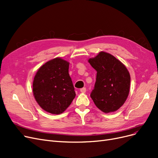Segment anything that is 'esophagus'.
I'll list each match as a JSON object with an SVG mask.
<instances>
[{
  "label": "esophagus",
  "mask_w": 158,
  "mask_h": 158,
  "mask_svg": "<svg viewBox=\"0 0 158 158\" xmlns=\"http://www.w3.org/2000/svg\"><path fill=\"white\" fill-rule=\"evenodd\" d=\"M80 91H81V92H82V93H85V92H86V89L85 87H84V88L81 89Z\"/></svg>",
  "instance_id": "esophagus-1"
}]
</instances>
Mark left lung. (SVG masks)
I'll return each instance as SVG.
<instances>
[{
	"mask_svg": "<svg viewBox=\"0 0 158 158\" xmlns=\"http://www.w3.org/2000/svg\"><path fill=\"white\" fill-rule=\"evenodd\" d=\"M88 61L97 72L94 89L90 94L93 102L105 113L116 111L123 106L129 95V72L124 64L104 51Z\"/></svg>",
	"mask_w": 158,
	"mask_h": 158,
	"instance_id": "left-lung-1",
	"label": "left lung"
}]
</instances>
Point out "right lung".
Segmentation results:
<instances>
[{
  "label": "right lung",
  "mask_w": 158,
  "mask_h": 158,
  "mask_svg": "<svg viewBox=\"0 0 158 158\" xmlns=\"http://www.w3.org/2000/svg\"><path fill=\"white\" fill-rule=\"evenodd\" d=\"M69 64L61 58H53L41 66L34 76L32 91L35 100L49 113H62L75 97L68 73Z\"/></svg>",
  "instance_id": "obj_1"
}]
</instances>
